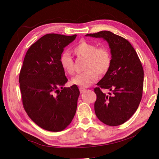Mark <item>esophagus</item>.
<instances>
[{
	"label": "esophagus",
	"instance_id": "1",
	"mask_svg": "<svg viewBox=\"0 0 159 159\" xmlns=\"http://www.w3.org/2000/svg\"><path fill=\"white\" fill-rule=\"evenodd\" d=\"M79 90H80V93H83L84 91H85L86 90V89L84 88H79Z\"/></svg>",
	"mask_w": 159,
	"mask_h": 159
}]
</instances>
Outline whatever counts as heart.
<instances>
[{"mask_svg": "<svg viewBox=\"0 0 159 159\" xmlns=\"http://www.w3.org/2000/svg\"><path fill=\"white\" fill-rule=\"evenodd\" d=\"M73 52L78 58H86L84 72L72 79L73 84L88 87L95 82L98 74L102 75L109 70L111 62V54L106 48L99 47L93 43L81 40L75 45ZM60 63L64 71L70 75L75 73L73 58L68 52H64L60 57Z\"/></svg>", "mask_w": 159, "mask_h": 159, "instance_id": "heart-1", "label": "heart"}]
</instances>
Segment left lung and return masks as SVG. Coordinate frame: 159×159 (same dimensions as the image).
<instances>
[{
  "instance_id": "8db88e82",
  "label": "left lung",
  "mask_w": 159,
  "mask_h": 159,
  "mask_svg": "<svg viewBox=\"0 0 159 159\" xmlns=\"http://www.w3.org/2000/svg\"><path fill=\"white\" fill-rule=\"evenodd\" d=\"M86 36L102 38L111 49L110 69L95 88V112L104 124L116 126L126 122L137 111L143 96L144 70L135 49L126 39L109 31ZM103 89L112 93L106 95Z\"/></svg>"
}]
</instances>
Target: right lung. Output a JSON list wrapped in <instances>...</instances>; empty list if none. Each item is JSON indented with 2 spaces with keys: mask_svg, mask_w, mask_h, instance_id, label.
Masks as SVG:
<instances>
[{
  "mask_svg": "<svg viewBox=\"0 0 159 159\" xmlns=\"http://www.w3.org/2000/svg\"><path fill=\"white\" fill-rule=\"evenodd\" d=\"M49 33L33 44L25 55L19 74L23 107L29 117L49 131L64 130L71 122L80 94L68 81L60 63L64 48L76 38Z\"/></svg>",
  "mask_w": 159,
  "mask_h": 159,
  "instance_id": "obj_1",
  "label": "right lung"
}]
</instances>
